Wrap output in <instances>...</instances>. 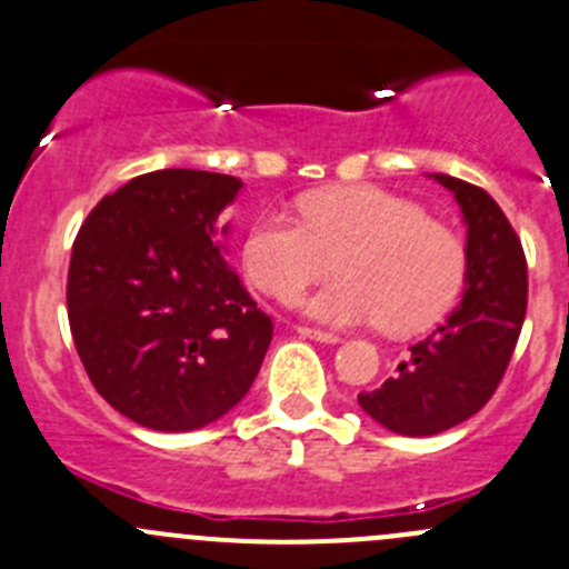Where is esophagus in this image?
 <instances>
[{"label":"esophagus","mask_w":569,"mask_h":569,"mask_svg":"<svg viewBox=\"0 0 569 569\" xmlns=\"http://www.w3.org/2000/svg\"><path fill=\"white\" fill-rule=\"evenodd\" d=\"M297 333L306 336V339H313V341H325V345H336V341H339V336L330 333V330L308 328V325H300V328H297Z\"/></svg>","instance_id":"obj_1"}]
</instances>
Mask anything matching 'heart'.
Here are the masks:
<instances>
[{"instance_id":"b5f03b06","label":"heart","mask_w":569,"mask_h":569,"mask_svg":"<svg viewBox=\"0 0 569 569\" xmlns=\"http://www.w3.org/2000/svg\"><path fill=\"white\" fill-rule=\"evenodd\" d=\"M302 222L269 211L244 241L247 278L278 302L300 300L336 269L341 278L306 302L319 322H380L411 333L437 322L467 274L465 239L417 202L378 186H339L300 202Z\"/></svg>"}]
</instances>
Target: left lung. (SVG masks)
Here are the masks:
<instances>
[{
    "label": "left lung",
    "mask_w": 569,
    "mask_h": 569,
    "mask_svg": "<svg viewBox=\"0 0 569 569\" xmlns=\"http://www.w3.org/2000/svg\"><path fill=\"white\" fill-rule=\"evenodd\" d=\"M459 200L467 222L465 297L380 389L361 391L363 411L402 437H433L481 411L515 356L528 306L520 236L478 186L433 174Z\"/></svg>",
    "instance_id": "1"
}]
</instances>
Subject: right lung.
I'll return each instance as SVG.
<instances>
[{
	"mask_svg": "<svg viewBox=\"0 0 569 569\" xmlns=\"http://www.w3.org/2000/svg\"><path fill=\"white\" fill-rule=\"evenodd\" d=\"M241 180L197 169L132 178L71 244L66 308L93 389L152 431H194L250 391L272 341L219 252Z\"/></svg>",
	"mask_w": 569,
	"mask_h": 569,
	"instance_id": "add662e5",
	"label": "right lung"
}]
</instances>
